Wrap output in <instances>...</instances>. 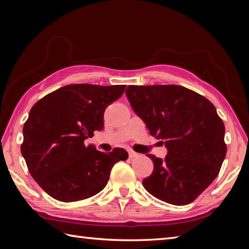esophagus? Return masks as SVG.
Instances as JSON below:
<instances>
[{"label": "esophagus", "instance_id": "34e87169", "mask_svg": "<svg viewBox=\"0 0 249 249\" xmlns=\"http://www.w3.org/2000/svg\"><path fill=\"white\" fill-rule=\"evenodd\" d=\"M128 155H129V158H136V157H138V155L137 153H135V151H133V150H128Z\"/></svg>", "mask_w": 249, "mask_h": 249}]
</instances>
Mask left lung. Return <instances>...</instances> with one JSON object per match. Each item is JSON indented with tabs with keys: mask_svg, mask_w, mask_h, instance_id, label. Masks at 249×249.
Masks as SVG:
<instances>
[{
	"mask_svg": "<svg viewBox=\"0 0 249 249\" xmlns=\"http://www.w3.org/2000/svg\"><path fill=\"white\" fill-rule=\"evenodd\" d=\"M126 96L151 136L163 141L165 160L147 155L154 171L142 185L175 205L191 203L213 182L226 155L225 126L210 101L181 86H129Z\"/></svg>",
	"mask_w": 249,
	"mask_h": 249,
	"instance_id": "obj_1",
	"label": "left lung"
}]
</instances>
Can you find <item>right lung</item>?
<instances>
[{
	"label": "right lung",
	"mask_w": 249,
	"mask_h": 249,
	"mask_svg": "<svg viewBox=\"0 0 249 249\" xmlns=\"http://www.w3.org/2000/svg\"><path fill=\"white\" fill-rule=\"evenodd\" d=\"M124 84H68L40 99L23 127L20 151L31 176L62 202L88 199L102 191L113 166L128 158L114 148L105 154L84 141L103 129L107 105L121 98Z\"/></svg>",
	"instance_id": "1"
}]
</instances>
